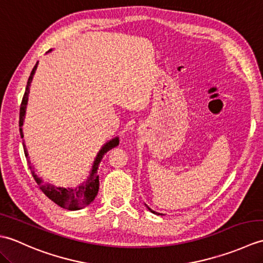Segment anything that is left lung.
Segmentation results:
<instances>
[{
    "instance_id": "left-lung-1",
    "label": "left lung",
    "mask_w": 263,
    "mask_h": 263,
    "mask_svg": "<svg viewBox=\"0 0 263 263\" xmlns=\"http://www.w3.org/2000/svg\"><path fill=\"white\" fill-rule=\"evenodd\" d=\"M147 208H148V206H147ZM148 209H149L150 211H152V212H154V214H157V212H155L154 210H152V209H150V208H148ZM158 215H159V214H158ZM160 215H161V214H160Z\"/></svg>"
}]
</instances>
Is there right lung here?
Instances as JSON below:
<instances>
[{"mask_svg":"<svg viewBox=\"0 0 263 263\" xmlns=\"http://www.w3.org/2000/svg\"><path fill=\"white\" fill-rule=\"evenodd\" d=\"M37 69V64L33 66V69L31 71V73L29 76V79H28L27 86H26V91L24 93V97H22V102L20 105V114H19V130H20V136L21 138H24V133H22V124H24V119H25V113H26V106L28 102V93H29V86L32 80L33 73ZM119 144V139L115 138L113 140H110L107 142L105 146L100 149V152L98 153L96 159L93 161V166L91 170V174L89 176L88 181H86L81 185L74 189H65V187H58L53 185V184L49 183H44L41 177H38L35 172L32 171V167L30 166V161L28 160V166H29V170L31 171V174L35 178V181L37 182L39 189L42 190L44 194L46 195L47 198L51 199L53 202L57 203L58 205L62 206L64 209L68 210H79L85 208L88 204H90L92 201L96 198V195L98 193L99 190V176L97 175V170L98 166L102 161L104 155L109 152L111 148L116 147ZM24 150H25V156L26 158H28V153L27 149L24 144Z\"/></svg>","mask_w":263,"mask_h":263,"instance_id":"add662e5","label":"right lung"}]
</instances>
